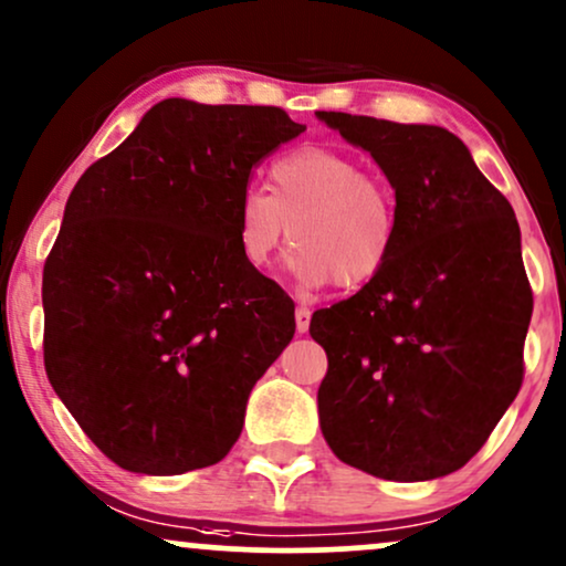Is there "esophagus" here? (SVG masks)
<instances>
[{
  "instance_id": "obj_1",
  "label": "esophagus",
  "mask_w": 566,
  "mask_h": 566,
  "mask_svg": "<svg viewBox=\"0 0 566 566\" xmlns=\"http://www.w3.org/2000/svg\"><path fill=\"white\" fill-rule=\"evenodd\" d=\"M308 324H311V311L305 308V305H297L295 311V329L297 333H308Z\"/></svg>"
}]
</instances>
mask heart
Returning <instances> with one entry per match:
<instances>
[{"mask_svg": "<svg viewBox=\"0 0 566 566\" xmlns=\"http://www.w3.org/2000/svg\"><path fill=\"white\" fill-rule=\"evenodd\" d=\"M287 233L295 244L287 271L301 287H365L394 255L391 188L346 151L301 146L282 154L269 170V193L247 188L239 197L237 247L247 269H265Z\"/></svg>", "mask_w": 566, "mask_h": 566, "instance_id": "1", "label": "heart"}]
</instances>
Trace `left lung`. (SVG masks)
<instances>
[{
  "label": "left lung",
  "instance_id": "left-lung-1",
  "mask_svg": "<svg viewBox=\"0 0 566 566\" xmlns=\"http://www.w3.org/2000/svg\"><path fill=\"white\" fill-rule=\"evenodd\" d=\"M380 167L394 255L375 282L316 311L327 350L319 426L343 463L388 482L463 469L522 388L532 290L509 199L437 125L316 112Z\"/></svg>",
  "mask_w": 566,
  "mask_h": 566
}]
</instances>
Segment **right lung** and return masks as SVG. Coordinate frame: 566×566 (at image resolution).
<instances>
[{"label": "right lung", "instance_id": "add662e5", "mask_svg": "<svg viewBox=\"0 0 566 566\" xmlns=\"http://www.w3.org/2000/svg\"><path fill=\"white\" fill-rule=\"evenodd\" d=\"M305 133L274 106L167 97L76 180L44 263V369L125 471L223 460L295 305L237 247L252 167Z\"/></svg>", "mask_w": 566, "mask_h": 566}]
</instances>
